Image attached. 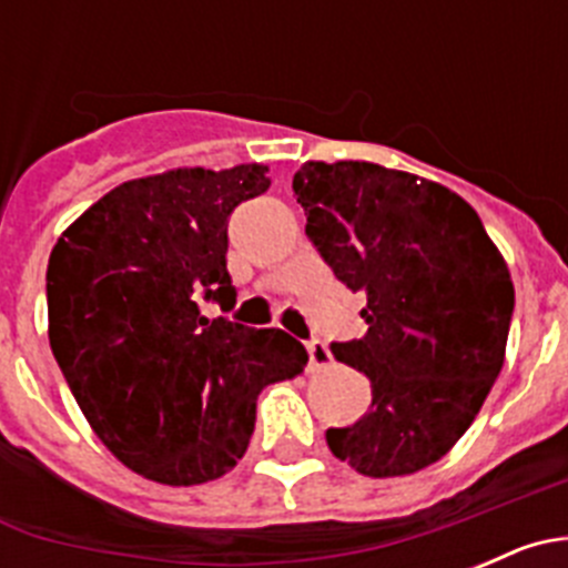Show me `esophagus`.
Masks as SVG:
<instances>
[{
    "label": "esophagus",
    "instance_id": "1",
    "mask_svg": "<svg viewBox=\"0 0 568 568\" xmlns=\"http://www.w3.org/2000/svg\"><path fill=\"white\" fill-rule=\"evenodd\" d=\"M307 353H310V369H321V366L333 364V355H329L324 341H310Z\"/></svg>",
    "mask_w": 568,
    "mask_h": 568
}]
</instances>
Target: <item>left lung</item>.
<instances>
[{
	"mask_svg": "<svg viewBox=\"0 0 568 568\" xmlns=\"http://www.w3.org/2000/svg\"><path fill=\"white\" fill-rule=\"evenodd\" d=\"M307 239L366 295V335L333 344L373 386V406L327 444L369 478L444 458L504 366L515 287L478 213L446 190L373 162H307L293 175Z\"/></svg>",
	"mask_w": 568,
	"mask_h": 568,
	"instance_id": "left-lung-1",
	"label": "left lung"
}]
</instances>
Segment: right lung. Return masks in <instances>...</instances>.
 <instances>
[{"mask_svg":"<svg viewBox=\"0 0 568 568\" xmlns=\"http://www.w3.org/2000/svg\"><path fill=\"white\" fill-rule=\"evenodd\" d=\"M267 187L264 164L124 182L50 253L53 358L99 440L144 478H222L247 453L261 389L304 373L293 335L199 307H235L230 213Z\"/></svg>","mask_w":568,"mask_h":568,"instance_id":"right-lung-1","label":"right lung"}]
</instances>
